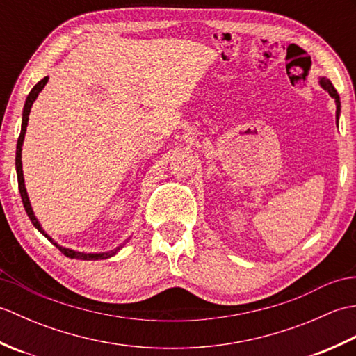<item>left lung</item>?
Segmentation results:
<instances>
[{"instance_id": "1", "label": "left lung", "mask_w": 356, "mask_h": 356, "mask_svg": "<svg viewBox=\"0 0 356 356\" xmlns=\"http://www.w3.org/2000/svg\"><path fill=\"white\" fill-rule=\"evenodd\" d=\"M320 86L326 90V92L330 95V97H334L335 104H337V125H338V119H339V113H341V102H339V95L337 93L335 87L332 86V82L326 78H320Z\"/></svg>"}]
</instances>
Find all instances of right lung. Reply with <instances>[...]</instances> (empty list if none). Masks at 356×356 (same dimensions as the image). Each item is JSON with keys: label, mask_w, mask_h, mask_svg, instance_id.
<instances>
[{"label": "right lung", "mask_w": 356, "mask_h": 356, "mask_svg": "<svg viewBox=\"0 0 356 356\" xmlns=\"http://www.w3.org/2000/svg\"><path fill=\"white\" fill-rule=\"evenodd\" d=\"M49 76H45L44 79H41L38 84L32 88V92L29 93L26 104H24V110H22V122H21V133H19V138H18V143H17V157H15V166H17V176H18V188H19V194H21V199H22V205L26 208V213L30 218V222L33 223L35 228L40 231L42 236L50 240L53 245H55L59 251H61L65 257H69V259H78V260H105V259H110V257L116 255L120 249H122L124 245H119L116 249H113V251L108 252H79V251H73V249L69 248H64L61 245H58L55 240H53L47 232L42 229L41 223L38 222V218L35 217V213L32 209V205H30V200H29V195H27V190H26V185H24V174H22V162H21V151H22V142H24V136H26V130H27V124H29V115H30V110H32V105L35 102V99L38 97V95L41 93V90L47 84Z\"/></svg>", "instance_id": "1"}]
</instances>
